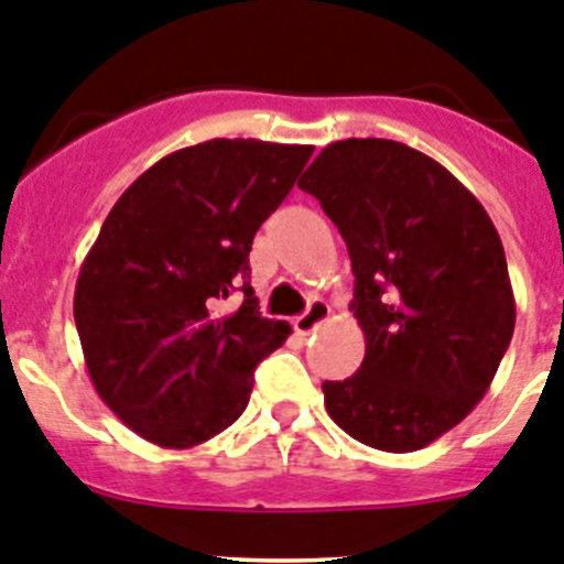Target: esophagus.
I'll return each instance as SVG.
<instances>
[{
    "label": "esophagus",
    "instance_id": "1",
    "mask_svg": "<svg viewBox=\"0 0 564 564\" xmlns=\"http://www.w3.org/2000/svg\"><path fill=\"white\" fill-rule=\"evenodd\" d=\"M327 318H329V304L322 302V299H316V302H310V307L304 310L296 322H293V327H296L302 335H310V333H316Z\"/></svg>",
    "mask_w": 564,
    "mask_h": 564
}]
</instances>
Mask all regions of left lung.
Wrapping results in <instances>:
<instances>
[{"label": "left lung", "mask_w": 564, "mask_h": 564, "mask_svg": "<svg viewBox=\"0 0 564 564\" xmlns=\"http://www.w3.org/2000/svg\"><path fill=\"white\" fill-rule=\"evenodd\" d=\"M338 226L366 355L322 386L335 425L386 453L456 427L489 391L514 333L503 242L462 181L394 139L327 144L299 181Z\"/></svg>", "instance_id": "1"}]
</instances>
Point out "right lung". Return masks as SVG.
<instances>
[{"label": "right lung", "mask_w": 564, "mask_h": 564, "mask_svg": "<svg viewBox=\"0 0 564 564\" xmlns=\"http://www.w3.org/2000/svg\"><path fill=\"white\" fill-rule=\"evenodd\" d=\"M310 144L209 139L144 170L108 212L75 285L95 391L159 447H195L237 422L254 369L291 335L260 316L248 251L296 184ZM243 291L241 307L219 304Z\"/></svg>", "instance_id": "obj_1"}]
</instances>
